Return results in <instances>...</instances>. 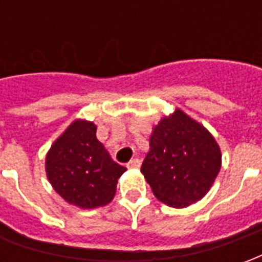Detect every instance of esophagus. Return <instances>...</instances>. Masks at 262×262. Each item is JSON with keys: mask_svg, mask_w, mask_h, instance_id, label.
Listing matches in <instances>:
<instances>
[{"mask_svg": "<svg viewBox=\"0 0 262 262\" xmlns=\"http://www.w3.org/2000/svg\"><path fill=\"white\" fill-rule=\"evenodd\" d=\"M142 164L140 159H132L129 163H127V168H139Z\"/></svg>", "mask_w": 262, "mask_h": 262, "instance_id": "1", "label": "esophagus"}]
</instances>
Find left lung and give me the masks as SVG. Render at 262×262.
I'll return each instance as SVG.
<instances>
[{"mask_svg":"<svg viewBox=\"0 0 262 262\" xmlns=\"http://www.w3.org/2000/svg\"><path fill=\"white\" fill-rule=\"evenodd\" d=\"M220 165L222 153L213 136L176 109L153 127L142 172L159 201L187 208L206 195Z\"/></svg>","mask_w":262,"mask_h":262,"instance_id":"obj_1","label":"left lung"}]
</instances>
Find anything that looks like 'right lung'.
<instances>
[{"label":"right lung","instance_id":"add662e5","mask_svg":"<svg viewBox=\"0 0 262 262\" xmlns=\"http://www.w3.org/2000/svg\"><path fill=\"white\" fill-rule=\"evenodd\" d=\"M95 133L92 122L74 120L46 156V174L54 191L66 202L82 209L111 202L118 180L126 171L111 159Z\"/></svg>","mask_w":262,"mask_h":262}]
</instances>
